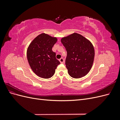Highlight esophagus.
Returning a JSON list of instances; mask_svg holds the SVG:
<instances>
[{
  "label": "esophagus",
  "mask_w": 120,
  "mask_h": 120,
  "mask_svg": "<svg viewBox=\"0 0 120 120\" xmlns=\"http://www.w3.org/2000/svg\"><path fill=\"white\" fill-rule=\"evenodd\" d=\"M59 60H60V63L61 64H64V59H63V57L60 58V59Z\"/></svg>",
  "instance_id": "34e87169"
}]
</instances>
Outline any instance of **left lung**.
I'll return each instance as SVG.
<instances>
[{
  "mask_svg": "<svg viewBox=\"0 0 120 120\" xmlns=\"http://www.w3.org/2000/svg\"><path fill=\"white\" fill-rule=\"evenodd\" d=\"M61 42L67 50L65 64L69 75L75 79L86 75L92 68L95 56L91 42L77 33L63 38Z\"/></svg>",
  "mask_w": 120,
  "mask_h": 120,
  "instance_id": "8db88e82",
  "label": "left lung"
}]
</instances>
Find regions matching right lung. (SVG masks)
Masks as SVG:
<instances>
[{"mask_svg":"<svg viewBox=\"0 0 120 120\" xmlns=\"http://www.w3.org/2000/svg\"><path fill=\"white\" fill-rule=\"evenodd\" d=\"M57 41L56 38L41 34L35 38L27 49V57L32 70L39 77L49 79L55 73L60 63L56 59V53L52 50Z\"/></svg>","mask_w":120,"mask_h":120,"instance_id":"right-lung-1","label":"right lung"}]
</instances>
